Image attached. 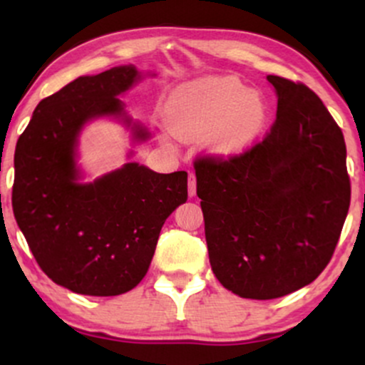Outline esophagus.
<instances>
[{
	"instance_id": "obj_1",
	"label": "esophagus",
	"mask_w": 365,
	"mask_h": 365,
	"mask_svg": "<svg viewBox=\"0 0 365 365\" xmlns=\"http://www.w3.org/2000/svg\"><path fill=\"white\" fill-rule=\"evenodd\" d=\"M197 192V182H195V175H188V197H194Z\"/></svg>"
}]
</instances>
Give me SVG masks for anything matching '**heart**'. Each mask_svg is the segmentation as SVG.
<instances>
[{
	"label": "heart",
	"instance_id": "obj_1",
	"mask_svg": "<svg viewBox=\"0 0 365 365\" xmlns=\"http://www.w3.org/2000/svg\"><path fill=\"white\" fill-rule=\"evenodd\" d=\"M165 118L171 135L192 142L204 139L215 156H233L252 144L267 120L261 92L247 91L237 78H202L170 94Z\"/></svg>",
	"mask_w": 365,
	"mask_h": 365
}]
</instances>
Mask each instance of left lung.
Wrapping results in <instances>:
<instances>
[{
	"label": "left lung",
	"mask_w": 365,
	"mask_h": 365,
	"mask_svg": "<svg viewBox=\"0 0 365 365\" xmlns=\"http://www.w3.org/2000/svg\"><path fill=\"white\" fill-rule=\"evenodd\" d=\"M278 98L266 139L228 161L195 163L209 262L226 290L269 300L328 266L350 206L340 127L304 83L267 75Z\"/></svg>",
	"instance_id": "obj_1"
}]
</instances>
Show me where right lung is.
Instances as JSON below:
<instances>
[{
  "mask_svg": "<svg viewBox=\"0 0 365 365\" xmlns=\"http://www.w3.org/2000/svg\"><path fill=\"white\" fill-rule=\"evenodd\" d=\"M154 77V73H150ZM144 72L121 65L83 75L37 104L15 149L14 215L37 264L54 283L92 297L132 290L148 273L166 217L187 200V173H156L128 161L83 180L78 144L86 125L116 120L130 144L149 130L120 96ZM133 156V149L127 158Z\"/></svg>",
  "mask_w": 365,
  "mask_h": 365,
  "instance_id": "obj_1",
  "label": "right lung"
}]
</instances>
